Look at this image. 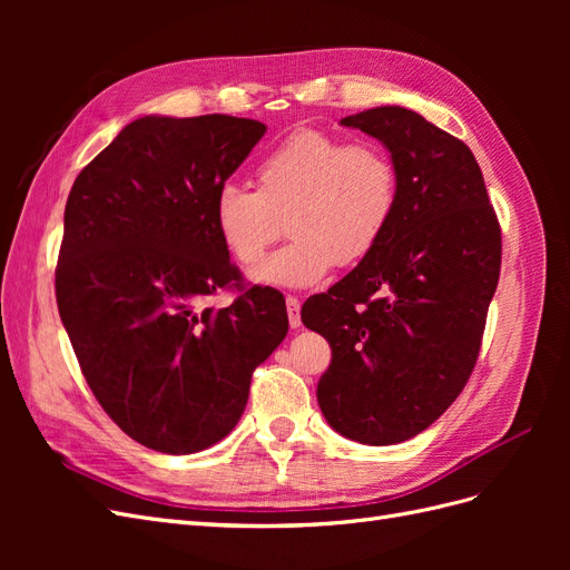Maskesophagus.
Listing matches in <instances>:
<instances>
[{
	"label": "esophagus",
	"mask_w": 570,
	"mask_h": 570,
	"mask_svg": "<svg viewBox=\"0 0 570 570\" xmlns=\"http://www.w3.org/2000/svg\"><path fill=\"white\" fill-rule=\"evenodd\" d=\"M285 304H287L289 327H292V331H299V327H302V316H299V306H302V304H299V299L287 295V297H285Z\"/></svg>",
	"instance_id": "esophagus-1"
}]
</instances>
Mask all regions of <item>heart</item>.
<instances>
[{
	"label": "heart",
	"instance_id": "heart-1",
	"mask_svg": "<svg viewBox=\"0 0 570 570\" xmlns=\"http://www.w3.org/2000/svg\"><path fill=\"white\" fill-rule=\"evenodd\" d=\"M254 178L256 189L223 185L212 220L239 266L256 264L285 223L289 243L252 271L262 285L312 287L333 266L361 264L383 243L400 204V174L381 145H347L321 130L285 137Z\"/></svg>",
	"mask_w": 570,
	"mask_h": 570
}]
</instances>
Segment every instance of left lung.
<instances>
[{
	"mask_svg": "<svg viewBox=\"0 0 570 570\" xmlns=\"http://www.w3.org/2000/svg\"><path fill=\"white\" fill-rule=\"evenodd\" d=\"M381 140L400 174L383 243L302 323L331 342L318 406L340 435L396 444L435 423L471 377L502 266V230L473 151L404 107L340 120Z\"/></svg>",
	"mask_w": 570,
	"mask_h": 570,
	"instance_id": "left-lung-1",
	"label": "left lung"
}]
</instances>
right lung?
Returning <instances> with one entry per match:
<instances>
[{
  "mask_svg": "<svg viewBox=\"0 0 570 570\" xmlns=\"http://www.w3.org/2000/svg\"><path fill=\"white\" fill-rule=\"evenodd\" d=\"M264 132L226 114L142 116L68 195L59 316L101 409L154 452L195 454L226 438L254 368L287 335L278 289L199 308L239 283L212 204Z\"/></svg>",
  "mask_w": 570,
  "mask_h": 570,
  "instance_id": "right-lung-1",
  "label": "right lung"
}]
</instances>
